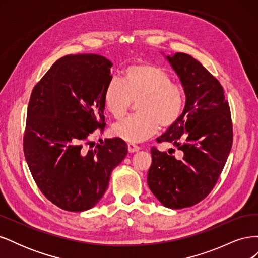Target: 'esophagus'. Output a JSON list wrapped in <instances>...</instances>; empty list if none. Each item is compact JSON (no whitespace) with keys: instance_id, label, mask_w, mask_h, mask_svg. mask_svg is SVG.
<instances>
[{"instance_id":"esophagus-1","label":"esophagus","mask_w":258,"mask_h":258,"mask_svg":"<svg viewBox=\"0 0 258 258\" xmlns=\"http://www.w3.org/2000/svg\"><path fill=\"white\" fill-rule=\"evenodd\" d=\"M140 150H141V148H140L138 145H135V144H132V143L128 144V151H129V153H136V152H139Z\"/></svg>"}]
</instances>
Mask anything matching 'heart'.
I'll return each instance as SVG.
<instances>
[{"label":"heart","instance_id":"1","mask_svg":"<svg viewBox=\"0 0 258 258\" xmlns=\"http://www.w3.org/2000/svg\"><path fill=\"white\" fill-rule=\"evenodd\" d=\"M137 115L113 127L117 138L129 143H141L158 132L160 124L169 128L178 120L184 108V92L171 83L165 69L154 64H135L123 71L122 82H108L103 102L105 110L119 119L127 113L132 101H137Z\"/></svg>","mask_w":258,"mask_h":258}]
</instances>
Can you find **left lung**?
<instances>
[{
  "mask_svg": "<svg viewBox=\"0 0 258 258\" xmlns=\"http://www.w3.org/2000/svg\"><path fill=\"white\" fill-rule=\"evenodd\" d=\"M161 53L181 81L186 101L181 117L157 141L173 144L183 158L153 147L147 184L162 206L183 209L213 189L231 150L232 123L223 87L199 61L183 52Z\"/></svg>",
  "mask_w": 258,
  "mask_h": 258,
  "instance_id": "left-lung-1",
  "label": "left lung"
}]
</instances>
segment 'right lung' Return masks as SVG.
<instances>
[{
    "instance_id": "1",
    "label": "right lung",
    "mask_w": 258,
    "mask_h": 258,
    "mask_svg": "<svg viewBox=\"0 0 258 258\" xmlns=\"http://www.w3.org/2000/svg\"><path fill=\"white\" fill-rule=\"evenodd\" d=\"M112 66L100 54H68L54 62L31 93L25 157L44 196L70 212L98 204L112 171L128 153L119 138L83 150L87 137L105 126L103 96Z\"/></svg>"
}]
</instances>
